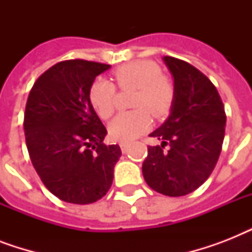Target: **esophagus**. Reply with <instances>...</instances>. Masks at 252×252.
I'll return each instance as SVG.
<instances>
[{
  "label": "esophagus",
  "instance_id": "1",
  "mask_svg": "<svg viewBox=\"0 0 252 252\" xmlns=\"http://www.w3.org/2000/svg\"><path fill=\"white\" fill-rule=\"evenodd\" d=\"M128 148H129L128 144H126V142H120V149H122L123 153H126V152H128Z\"/></svg>",
  "mask_w": 252,
  "mask_h": 252
}]
</instances>
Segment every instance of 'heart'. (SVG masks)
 I'll use <instances>...</instances> for the list:
<instances>
[{"mask_svg":"<svg viewBox=\"0 0 252 252\" xmlns=\"http://www.w3.org/2000/svg\"><path fill=\"white\" fill-rule=\"evenodd\" d=\"M114 78L120 89L136 87L133 107L136 110L119 114L108 126V133L114 140L129 142L150 126L152 118H163L170 112L175 96L174 85L162 74V69L154 61L136 60L120 65L114 70ZM90 103L100 119H110L118 106L116 86L111 81L99 78L89 91Z\"/></svg>","mask_w":252,"mask_h":252,"instance_id":"b5f03b06","label":"heart"}]
</instances>
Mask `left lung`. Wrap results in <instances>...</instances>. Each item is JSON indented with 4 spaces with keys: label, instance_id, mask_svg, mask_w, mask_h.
<instances>
[{
    "label": "left lung",
    "instance_id": "8db88e82",
    "mask_svg": "<svg viewBox=\"0 0 252 252\" xmlns=\"http://www.w3.org/2000/svg\"><path fill=\"white\" fill-rule=\"evenodd\" d=\"M174 77L175 96L166 122L153 133L161 145L148 146L142 175L152 189L184 196L201 186L219 161L226 115L219 91L186 61L163 57Z\"/></svg>",
    "mask_w": 252,
    "mask_h": 252
}]
</instances>
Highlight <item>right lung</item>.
Here are the masks:
<instances>
[{"mask_svg":"<svg viewBox=\"0 0 252 252\" xmlns=\"http://www.w3.org/2000/svg\"><path fill=\"white\" fill-rule=\"evenodd\" d=\"M110 68L80 59L61 61L30 91L23 123L30 158L45 187L66 203H95L114 180L122 150L103 144L107 129L89 98L95 77Z\"/></svg>","mask_w":252,"mask_h":252,"instance_id":"obj_1","label":"right lung"}]
</instances>
